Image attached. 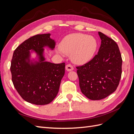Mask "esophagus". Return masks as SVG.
I'll list each match as a JSON object with an SVG mask.
<instances>
[{
    "instance_id": "esophagus-1",
    "label": "esophagus",
    "mask_w": 134,
    "mask_h": 134,
    "mask_svg": "<svg viewBox=\"0 0 134 134\" xmlns=\"http://www.w3.org/2000/svg\"><path fill=\"white\" fill-rule=\"evenodd\" d=\"M65 69L68 71H70L73 70L74 68L72 67V65H71L70 64H68V65H66V66H65Z\"/></svg>"
}]
</instances>
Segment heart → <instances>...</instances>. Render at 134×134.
Listing matches in <instances>:
<instances>
[{"instance_id":"heart-1","label":"heart","mask_w":134,"mask_h":134,"mask_svg":"<svg viewBox=\"0 0 134 134\" xmlns=\"http://www.w3.org/2000/svg\"><path fill=\"white\" fill-rule=\"evenodd\" d=\"M98 47L96 39L92 36L74 34L66 36L61 42L59 47L62 52L71 55L73 62L79 65L86 64L93 58ZM61 51H57L58 54Z\"/></svg>"}]
</instances>
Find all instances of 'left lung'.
Instances as JSON below:
<instances>
[{
    "instance_id": "left-lung-1",
    "label": "left lung",
    "mask_w": 134,
    "mask_h": 134,
    "mask_svg": "<svg viewBox=\"0 0 134 134\" xmlns=\"http://www.w3.org/2000/svg\"><path fill=\"white\" fill-rule=\"evenodd\" d=\"M98 54L90 62L76 67L81 92L91 100H100L114 92L122 74V60L116 42L100 32Z\"/></svg>"
}]
</instances>
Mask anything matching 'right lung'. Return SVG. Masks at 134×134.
Returning a JSON list of instances; mask_svg holds the SVG:
<instances>
[{
  "instance_id": "obj_1",
  "label": "right lung",
  "mask_w": 134,
  "mask_h": 134,
  "mask_svg": "<svg viewBox=\"0 0 134 134\" xmlns=\"http://www.w3.org/2000/svg\"><path fill=\"white\" fill-rule=\"evenodd\" d=\"M50 34L36 35L22 43L13 52L10 71L13 85L22 98L36 105L51 102L57 96L65 74L64 63L46 62L44 47L53 50L56 42ZM35 53L34 58L31 55Z\"/></svg>"
}]
</instances>
